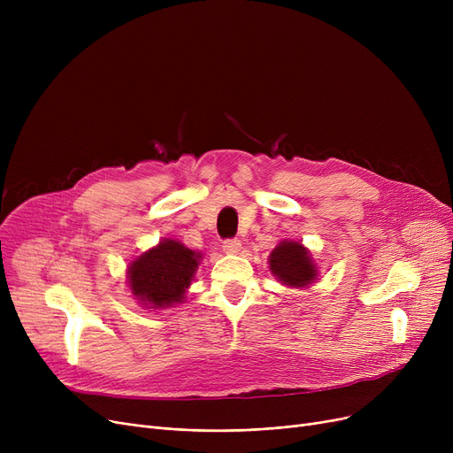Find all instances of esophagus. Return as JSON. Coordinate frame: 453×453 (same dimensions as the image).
<instances>
[{
    "label": "esophagus",
    "instance_id": "1",
    "mask_svg": "<svg viewBox=\"0 0 453 453\" xmlns=\"http://www.w3.org/2000/svg\"><path fill=\"white\" fill-rule=\"evenodd\" d=\"M241 248H242V244H241V241H236V239L226 241V242L222 244V250H224L226 255H236V253L241 251Z\"/></svg>",
    "mask_w": 453,
    "mask_h": 453
}]
</instances>
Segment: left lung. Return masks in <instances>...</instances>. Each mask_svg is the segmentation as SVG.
Masks as SVG:
<instances>
[{
  "label": "left lung",
  "mask_w": 453,
  "mask_h": 453,
  "mask_svg": "<svg viewBox=\"0 0 453 453\" xmlns=\"http://www.w3.org/2000/svg\"><path fill=\"white\" fill-rule=\"evenodd\" d=\"M272 275L288 288H308L319 277L311 250L301 241L284 239L270 253L268 258Z\"/></svg>",
  "instance_id": "obj_1"
}]
</instances>
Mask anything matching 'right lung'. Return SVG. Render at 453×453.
Masks as SVG:
<instances>
[{
  "instance_id": "add662e5",
  "label": "right lung",
  "mask_w": 453,
  "mask_h": 453,
  "mask_svg": "<svg viewBox=\"0 0 453 453\" xmlns=\"http://www.w3.org/2000/svg\"><path fill=\"white\" fill-rule=\"evenodd\" d=\"M202 253L176 239H161L142 251L127 268L128 290L142 308L165 311L183 303L202 263Z\"/></svg>"
}]
</instances>
